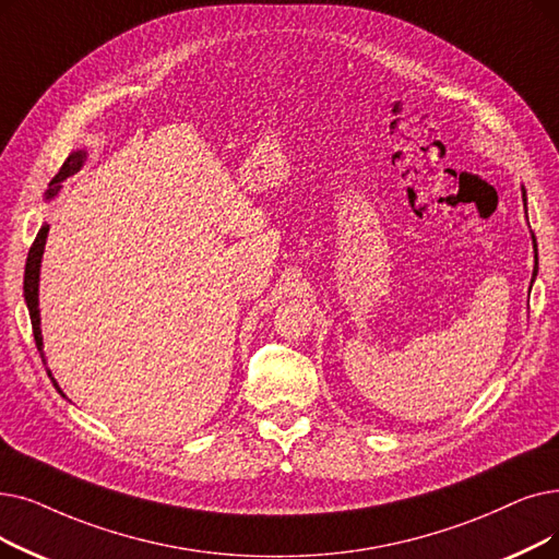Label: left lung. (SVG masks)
Returning a JSON list of instances; mask_svg holds the SVG:
<instances>
[{"label":"left lung","instance_id":"obj_1","mask_svg":"<svg viewBox=\"0 0 559 559\" xmlns=\"http://www.w3.org/2000/svg\"><path fill=\"white\" fill-rule=\"evenodd\" d=\"M523 207H525V216H527V193H525V187H523ZM532 249H535V270H532V283H535L537 272H539V253H537V239H535V233H532ZM530 289H532V285H530Z\"/></svg>","mask_w":559,"mask_h":559}]
</instances>
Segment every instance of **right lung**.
Listing matches in <instances>:
<instances>
[{"label": "right lung", "mask_w": 559, "mask_h": 559, "mask_svg": "<svg viewBox=\"0 0 559 559\" xmlns=\"http://www.w3.org/2000/svg\"><path fill=\"white\" fill-rule=\"evenodd\" d=\"M84 162H86V151H84V148H80V151H75V153H70V155H68V159H66V162H63V166H61V171L52 178L50 187H47V191H45V201H52V199L57 197V193L61 191L63 180H66V178H70L72 174H78L80 168L84 166ZM47 233H50V226L43 224V226H40V230H38V235H36V239H34L32 249H29L27 264H24V285H22V289H24V301H27L29 318H32L34 340H36V347H38V352H40L43 362H45V354H43V333H40L38 283H40V262H43V253H45V239H47ZM47 377L52 379L55 388H57V391L63 395V391L59 388V383H57V379L52 377V372H50V370H47ZM63 397H66V395H63Z\"/></svg>", "instance_id": "obj_1"}]
</instances>
